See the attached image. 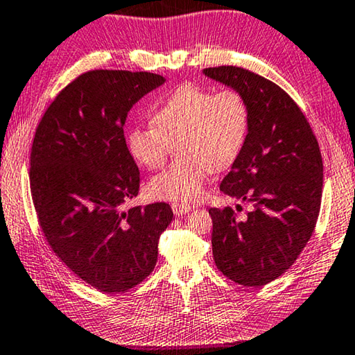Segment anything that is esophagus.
<instances>
[{
	"label": "esophagus",
	"instance_id": "34e87169",
	"mask_svg": "<svg viewBox=\"0 0 355 355\" xmlns=\"http://www.w3.org/2000/svg\"><path fill=\"white\" fill-rule=\"evenodd\" d=\"M195 208L192 205H185V203H179V201H174L171 205V209L174 212V216H182V214H187Z\"/></svg>",
	"mask_w": 355,
	"mask_h": 355
}]
</instances>
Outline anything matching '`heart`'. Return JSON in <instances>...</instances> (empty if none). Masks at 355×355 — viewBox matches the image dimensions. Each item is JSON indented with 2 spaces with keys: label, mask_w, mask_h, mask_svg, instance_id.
Listing matches in <instances>:
<instances>
[{
  "label": "heart",
  "mask_w": 355,
  "mask_h": 355,
  "mask_svg": "<svg viewBox=\"0 0 355 355\" xmlns=\"http://www.w3.org/2000/svg\"><path fill=\"white\" fill-rule=\"evenodd\" d=\"M249 130V109L234 90L212 94L185 84L176 89L150 116V127L127 133V149L138 165L155 170L163 165L170 144L179 157L147 184L157 200H198L205 184L217 170L230 166L241 154Z\"/></svg>",
  "instance_id": "b5f03b06"
}]
</instances>
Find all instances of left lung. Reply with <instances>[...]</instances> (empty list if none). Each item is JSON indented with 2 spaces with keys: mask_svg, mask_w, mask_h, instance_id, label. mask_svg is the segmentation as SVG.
Returning <instances> with one entry per match:
<instances>
[{
  "mask_svg": "<svg viewBox=\"0 0 355 355\" xmlns=\"http://www.w3.org/2000/svg\"><path fill=\"white\" fill-rule=\"evenodd\" d=\"M203 74L238 92L249 109L246 143L220 190L252 211L238 220L232 208L209 209L212 255L228 279L265 286L291 268L313 234L324 182L319 144L295 101L268 79L236 67Z\"/></svg>",
  "mask_w": 355,
  "mask_h": 355,
  "instance_id": "8db88e82",
  "label": "left lung"
}]
</instances>
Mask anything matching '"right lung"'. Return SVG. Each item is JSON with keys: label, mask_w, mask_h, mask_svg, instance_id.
<instances>
[{"label": "right lung", "mask_w": 355, "mask_h": 355, "mask_svg": "<svg viewBox=\"0 0 355 355\" xmlns=\"http://www.w3.org/2000/svg\"><path fill=\"white\" fill-rule=\"evenodd\" d=\"M154 73L96 69L58 94L37 125L30 185L57 257L105 293L138 286L155 268L170 205L122 211L139 190L123 127L141 98L165 84Z\"/></svg>", "instance_id": "add662e5"}]
</instances>
